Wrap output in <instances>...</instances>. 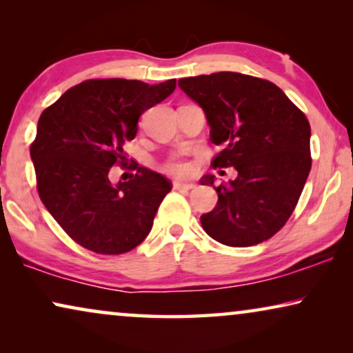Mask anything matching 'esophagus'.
<instances>
[{
    "instance_id": "obj_1",
    "label": "esophagus",
    "mask_w": 353,
    "mask_h": 353,
    "mask_svg": "<svg viewBox=\"0 0 353 353\" xmlns=\"http://www.w3.org/2000/svg\"><path fill=\"white\" fill-rule=\"evenodd\" d=\"M192 188H196L194 183H185V181H175V183H173V190L188 191V190H192Z\"/></svg>"
}]
</instances>
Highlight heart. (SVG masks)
<instances>
[{
	"label": "heart",
	"instance_id": "b5f03b06",
	"mask_svg": "<svg viewBox=\"0 0 353 353\" xmlns=\"http://www.w3.org/2000/svg\"><path fill=\"white\" fill-rule=\"evenodd\" d=\"M163 168H165L168 173H173V175H186V173H190L191 170L190 163H188L180 154L168 157L167 162L163 163Z\"/></svg>",
	"mask_w": 353,
	"mask_h": 353
}]
</instances>
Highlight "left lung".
<instances>
[{
	"label": "left lung",
	"instance_id": "obj_1",
	"mask_svg": "<svg viewBox=\"0 0 353 353\" xmlns=\"http://www.w3.org/2000/svg\"><path fill=\"white\" fill-rule=\"evenodd\" d=\"M204 110L210 141L223 148L212 167H234L215 188V209L201 216L210 238L231 248L263 243L286 225L312 168L310 123L268 80L238 72L178 80ZM205 183L214 186V176Z\"/></svg>",
	"mask_w": 353,
	"mask_h": 353
}]
</instances>
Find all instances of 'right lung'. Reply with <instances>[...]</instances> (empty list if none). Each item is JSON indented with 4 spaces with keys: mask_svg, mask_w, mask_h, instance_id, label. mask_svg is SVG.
Here are the masks:
<instances>
[{
    "mask_svg": "<svg viewBox=\"0 0 353 353\" xmlns=\"http://www.w3.org/2000/svg\"><path fill=\"white\" fill-rule=\"evenodd\" d=\"M175 88V79L86 80L43 110L30 146L38 194L77 244L117 255L149 234L172 183L137 165L132 180L114 185L109 170L127 162L123 144L137 137L139 115Z\"/></svg>",
    "mask_w": 353,
    "mask_h": 353,
    "instance_id": "1",
    "label": "right lung"
}]
</instances>
